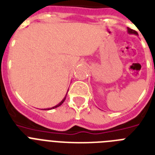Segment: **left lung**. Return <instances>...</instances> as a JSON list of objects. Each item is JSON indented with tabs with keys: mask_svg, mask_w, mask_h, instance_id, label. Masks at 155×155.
<instances>
[{
	"mask_svg": "<svg viewBox=\"0 0 155 155\" xmlns=\"http://www.w3.org/2000/svg\"><path fill=\"white\" fill-rule=\"evenodd\" d=\"M127 32L129 34H134V35H138V32L136 31H134V30L131 29L130 28H127Z\"/></svg>",
	"mask_w": 155,
	"mask_h": 155,
	"instance_id": "1",
	"label": "left lung"
}]
</instances>
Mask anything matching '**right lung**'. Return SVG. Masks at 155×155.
<instances>
[{"instance_id": "1", "label": "right lung", "mask_w": 155, "mask_h": 155, "mask_svg": "<svg viewBox=\"0 0 155 155\" xmlns=\"http://www.w3.org/2000/svg\"><path fill=\"white\" fill-rule=\"evenodd\" d=\"M67 94H68V92H67ZM67 94H66V95H65V97L64 98V99H62V101L60 102V104H58L57 105H56V106H54V107H50V108H47V109H45V110H51V109H54V108H56V107H60V105H62L63 104V103H64V100H65V99H66V96H67Z\"/></svg>"}]
</instances>
